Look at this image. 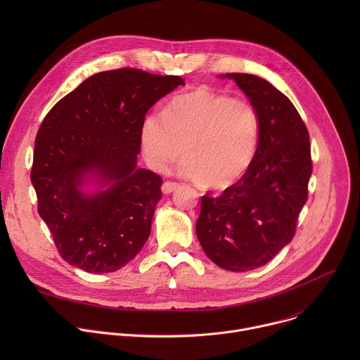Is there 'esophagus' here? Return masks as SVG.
I'll list each match as a JSON object with an SVG mask.
<instances>
[{
  "instance_id": "34e87169",
  "label": "esophagus",
  "mask_w": 360,
  "mask_h": 360,
  "mask_svg": "<svg viewBox=\"0 0 360 360\" xmlns=\"http://www.w3.org/2000/svg\"><path fill=\"white\" fill-rule=\"evenodd\" d=\"M178 186H179V184H176V182H171V181H167V182H164V184H162V192H164L165 195H168V193L174 192Z\"/></svg>"
}]
</instances>
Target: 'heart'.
<instances>
[{
	"label": "heart",
	"mask_w": 360,
	"mask_h": 360,
	"mask_svg": "<svg viewBox=\"0 0 360 360\" xmlns=\"http://www.w3.org/2000/svg\"><path fill=\"white\" fill-rule=\"evenodd\" d=\"M148 165L164 172L184 155L179 174L214 191L236 185L249 171L259 142L258 111L245 98L207 86L174 98L164 115L149 114L141 125Z\"/></svg>",
	"instance_id": "heart-1"
}]
</instances>
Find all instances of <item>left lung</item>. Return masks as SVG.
I'll return each mask as SVG.
<instances>
[{
	"label": "left lung",
	"instance_id": "8db88e82",
	"mask_svg": "<svg viewBox=\"0 0 360 360\" xmlns=\"http://www.w3.org/2000/svg\"><path fill=\"white\" fill-rule=\"evenodd\" d=\"M259 115V142L246 175L219 196L203 195L196 236L208 258L231 272L266 265L293 238L312 175L311 143L290 99L250 74H225Z\"/></svg>",
	"mask_w": 360,
	"mask_h": 360
}]
</instances>
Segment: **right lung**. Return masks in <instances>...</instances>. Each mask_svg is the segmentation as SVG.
Listing matches in <instances>:
<instances>
[{
    "instance_id": "obj_1",
    "label": "right lung",
    "mask_w": 360,
    "mask_h": 360,
    "mask_svg": "<svg viewBox=\"0 0 360 360\" xmlns=\"http://www.w3.org/2000/svg\"><path fill=\"white\" fill-rule=\"evenodd\" d=\"M181 77L122 68L65 95L35 138L31 182L61 258L89 274L124 268L145 245L162 178L138 168L141 125Z\"/></svg>"
}]
</instances>
